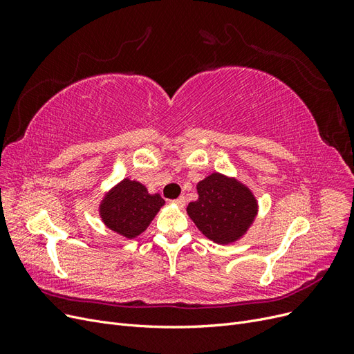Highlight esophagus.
Instances as JSON below:
<instances>
[{
	"mask_svg": "<svg viewBox=\"0 0 354 354\" xmlns=\"http://www.w3.org/2000/svg\"><path fill=\"white\" fill-rule=\"evenodd\" d=\"M174 203H176L177 207H180V208H185V205H186V198H185V196H180L178 199L174 201Z\"/></svg>",
	"mask_w": 354,
	"mask_h": 354,
	"instance_id": "esophagus-1",
	"label": "esophagus"
}]
</instances>
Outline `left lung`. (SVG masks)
I'll return each mask as SVG.
<instances>
[{"label":"left lung","instance_id":"left-lung-1","mask_svg":"<svg viewBox=\"0 0 354 354\" xmlns=\"http://www.w3.org/2000/svg\"><path fill=\"white\" fill-rule=\"evenodd\" d=\"M199 198L187 205L189 217L216 243H230L248 230L257 216V201L239 181L218 173L196 186Z\"/></svg>","mask_w":354,"mask_h":354}]
</instances>
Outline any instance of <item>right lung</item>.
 <instances>
[{"mask_svg":"<svg viewBox=\"0 0 354 354\" xmlns=\"http://www.w3.org/2000/svg\"><path fill=\"white\" fill-rule=\"evenodd\" d=\"M164 203L159 194L151 195L138 181L124 178L104 196L100 217L111 230L133 239L146 230Z\"/></svg>","mask_w":354,"mask_h":354,"instance_id":"right-lung-1","label":"right lung"}]
</instances>
